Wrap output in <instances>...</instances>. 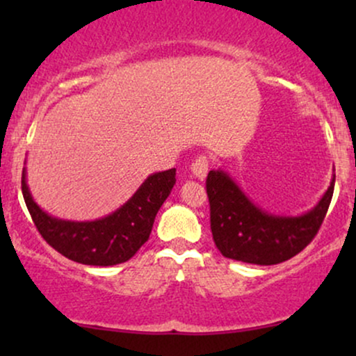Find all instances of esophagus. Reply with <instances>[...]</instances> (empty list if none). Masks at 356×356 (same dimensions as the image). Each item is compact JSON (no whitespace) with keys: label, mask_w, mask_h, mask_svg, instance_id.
I'll list each match as a JSON object with an SVG mask.
<instances>
[{"label":"esophagus","mask_w":356,"mask_h":356,"mask_svg":"<svg viewBox=\"0 0 356 356\" xmlns=\"http://www.w3.org/2000/svg\"><path fill=\"white\" fill-rule=\"evenodd\" d=\"M191 170H192V174L199 179V181H204L207 175V170H209V159H207L206 155H199V157L192 162Z\"/></svg>","instance_id":"1"}]
</instances>
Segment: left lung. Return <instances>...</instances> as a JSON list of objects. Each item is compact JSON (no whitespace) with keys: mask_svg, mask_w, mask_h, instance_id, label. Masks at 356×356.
I'll list each match as a JSON object with an SVG mask.
<instances>
[{"mask_svg":"<svg viewBox=\"0 0 356 356\" xmlns=\"http://www.w3.org/2000/svg\"><path fill=\"white\" fill-rule=\"evenodd\" d=\"M334 175L313 209L301 216H277L261 209L224 170H211L206 191L211 206L212 239L220 254L249 264L291 259L312 243L333 197Z\"/></svg>","mask_w":356,"mask_h":356,"instance_id":"left-lung-1","label":"left lung"}]
</instances>
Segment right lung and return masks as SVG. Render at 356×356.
<instances>
[{
	"mask_svg": "<svg viewBox=\"0 0 356 356\" xmlns=\"http://www.w3.org/2000/svg\"><path fill=\"white\" fill-rule=\"evenodd\" d=\"M175 184V169L155 172L112 214L95 220H65L44 212L31 197L26 169L22 192L43 239L68 259L87 266H113L129 261L149 239L154 219Z\"/></svg>",
	"mask_w": 356,
	"mask_h": 356,
	"instance_id": "1",
	"label": "right lung"
}]
</instances>
